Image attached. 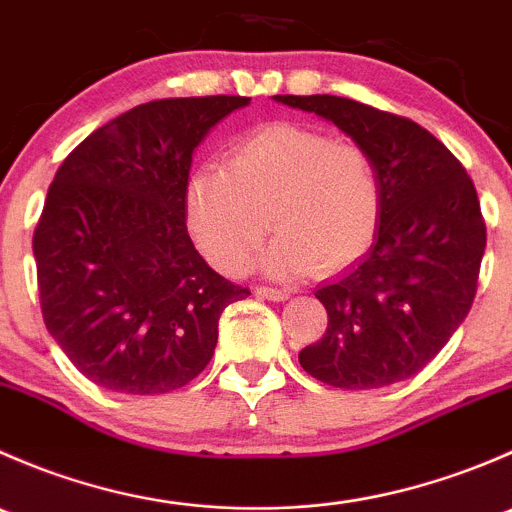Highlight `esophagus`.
Returning <instances> with one entry per match:
<instances>
[{"instance_id": "obj_1", "label": "esophagus", "mask_w": 512, "mask_h": 512, "mask_svg": "<svg viewBox=\"0 0 512 512\" xmlns=\"http://www.w3.org/2000/svg\"><path fill=\"white\" fill-rule=\"evenodd\" d=\"M257 297L262 299H270V302H285L289 299V292L287 289H277V287H257Z\"/></svg>"}]
</instances>
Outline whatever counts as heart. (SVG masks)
<instances>
[{
	"label": "heart",
	"mask_w": 512,
	"mask_h": 512,
	"mask_svg": "<svg viewBox=\"0 0 512 512\" xmlns=\"http://www.w3.org/2000/svg\"><path fill=\"white\" fill-rule=\"evenodd\" d=\"M277 237L260 267L272 277L332 275L374 242L381 185L371 158L327 133L270 123L232 148L227 168L203 165L185 185V223L195 245L225 275H240L267 232Z\"/></svg>",
	"instance_id": "b5f03b06"
}]
</instances>
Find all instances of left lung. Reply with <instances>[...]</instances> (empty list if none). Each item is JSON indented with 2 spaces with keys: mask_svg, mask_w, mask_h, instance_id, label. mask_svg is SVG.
Returning <instances> with one entry per match:
<instances>
[{
  "mask_svg": "<svg viewBox=\"0 0 512 512\" xmlns=\"http://www.w3.org/2000/svg\"><path fill=\"white\" fill-rule=\"evenodd\" d=\"M275 101L347 133L381 185L374 242L314 292L329 324L299 352V364L337 389L409 379L446 347L476 297L485 223L473 180L436 136L404 116L329 94Z\"/></svg>",
  "mask_w": 512,
  "mask_h": 512,
  "instance_id": "obj_1",
  "label": "left lung"
}]
</instances>
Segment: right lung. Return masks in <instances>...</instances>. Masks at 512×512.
Here are the masks:
<instances>
[{"mask_svg":"<svg viewBox=\"0 0 512 512\" xmlns=\"http://www.w3.org/2000/svg\"><path fill=\"white\" fill-rule=\"evenodd\" d=\"M245 96L163 98L96 128L56 170L34 230L44 324L71 364L118 394H165L213 359L232 285L195 250V148Z\"/></svg>","mask_w":512,"mask_h":512,"instance_id":"add662e5","label":"right lung"}]
</instances>
